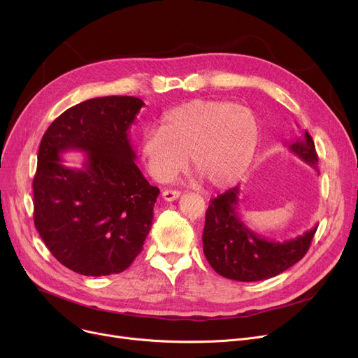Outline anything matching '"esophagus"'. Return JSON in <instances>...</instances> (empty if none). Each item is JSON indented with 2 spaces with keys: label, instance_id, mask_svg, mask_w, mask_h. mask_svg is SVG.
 <instances>
[{
  "label": "esophagus",
  "instance_id": "34e87169",
  "mask_svg": "<svg viewBox=\"0 0 358 358\" xmlns=\"http://www.w3.org/2000/svg\"><path fill=\"white\" fill-rule=\"evenodd\" d=\"M180 192L178 190H164L162 192V197H164V200H166V201H174V200H177L178 197H180Z\"/></svg>",
  "mask_w": 358,
  "mask_h": 358
}]
</instances>
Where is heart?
<instances>
[{"label":"heart","instance_id":"obj_1","mask_svg":"<svg viewBox=\"0 0 358 358\" xmlns=\"http://www.w3.org/2000/svg\"><path fill=\"white\" fill-rule=\"evenodd\" d=\"M259 142L254 113L227 101H192L171 110L162 126L143 135L141 152L158 181L173 178L187 164L213 187L234 184L248 168Z\"/></svg>","mask_w":358,"mask_h":358}]
</instances>
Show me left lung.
Wrapping results in <instances>:
<instances>
[{"label": "left lung", "instance_id": "left-lung-1", "mask_svg": "<svg viewBox=\"0 0 358 358\" xmlns=\"http://www.w3.org/2000/svg\"><path fill=\"white\" fill-rule=\"evenodd\" d=\"M289 149L317 171L315 143L306 130L289 143ZM238 196L239 187H234L210 200L206 212L203 251L217 274L238 281H261L286 271L305 257L317 227L294 239L267 241L241 220Z\"/></svg>", "mask_w": 358, "mask_h": 358}]
</instances>
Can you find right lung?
<instances>
[{"mask_svg": "<svg viewBox=\"0 0 358 358\" xmlns=\"http://www.w3.org/2000/svg\"><path fill=\"white\" fill-rule=\"evenodd\" d=\"M145 106L136 97L83 101L55 119L42 138L33 180L34 227L66 268L91 277L124 271L143 250L159 194L135 164L129 129ZM86 152L83 168L60 154Z\"/></svg>", "mask_w": 358, "mask_h": 358, "instance_id": "add662e5", "label": "right lung"}]
</instances>
